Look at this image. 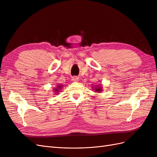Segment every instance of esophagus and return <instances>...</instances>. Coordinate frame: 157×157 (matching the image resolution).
Returning <instances> with one entry per match:
<instances>
[{
	"label": "esophagus",
	"mask_w": 157,
	"mask_h": 157,
	"mask_svg": "<svg viewBox=\"0 0 157 157\" xmlns=\"http://www.w3.org/2000/svg\"><path fill=\"white\" fill-rule=\"evenodd\" d=\"M71 80H72L74 82H78L79 80V78L78 77H73L72 78H71Z\"/></svg>",
	"instance_id": "1"
}]
</instances>
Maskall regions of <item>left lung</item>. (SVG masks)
<instances>
[{
    "label": "left lung",
    "mask_w": 157,
    "mask_h": 157,
    "mask_svg": "<svg viewBox=\"0 0 157 157\" xmlns=\"http://www.w3.org/2000/svg\"><path fill=\"white\" fill-rule=\"evenodd\" d=\"M101 88L102 87H101V86H96L95 87V88L94 89V90H95V92H98V93H99V92H101L102 91V89H101Z\"/></svg>",
    "instance_id": "8db88e82"
}]
</instances>
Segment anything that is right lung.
I'll return each instance as SVG.
<instances>
[{
  "label": "right lung",
  "mask_w": 157,
  "mask_h": 157,
  "mask_svg": "<svg viewBox=\"0 0 157 157\" xmlns=\"http://www.w3.org/2000/svg\"><path fill=\"white\" fill-rule=\"evenodd\" d=\"M61 88H62V85H59V86H58V87L54 88V89H55V90H54V92H56V94H58V93L59 92V90H60Z\"/></svg>",
  "instance_id": "right-lung-1"
}]
</instances>
